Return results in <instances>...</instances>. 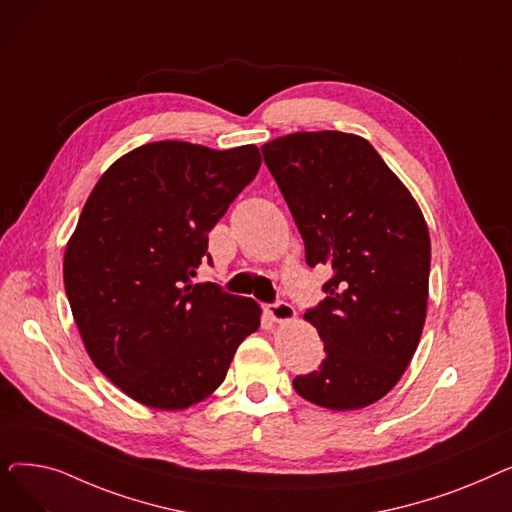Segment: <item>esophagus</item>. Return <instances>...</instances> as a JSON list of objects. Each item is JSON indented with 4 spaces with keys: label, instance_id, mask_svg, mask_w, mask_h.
I'll return each instance as SVG.
<instances>
[{
    "label": "esophagus",
    "instance_id": "34e87169",
    "mask_svg": "<svg viewBox=\"0 0 512 512\" xmlns=\"http://www.w3.org/2000/svg\"><path fill=\"white\" fill-rule=\"evenodd\" d=\"M265 313L270 315L274 321H290V319H294V309H292V305H288V303H284V301H276V303H270V305H265Z\"/></svg>",
    "mask_w": 512,
    "mask_h": 512
}]
</instances>
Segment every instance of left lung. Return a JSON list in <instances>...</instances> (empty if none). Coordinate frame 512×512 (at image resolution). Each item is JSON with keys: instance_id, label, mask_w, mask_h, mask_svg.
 I'll return each instance as SVG.
<instances>
[{"instance_id": "8db88e82", "label": "left lung", "mask_w": 512, "mask_h": 512, "mask_svg": "<svg viewBox=\"0 0 512 512\" xmlns=\"http://www.w3.org/2000/svg\"><path fill=\"white\" fill-rule=\"evenodd\" d=\"M261 151L307 265L332 270L326 299L305 313L326 359L292 386L332 411L373 405L405 373L423 332L432 261L423 213L357 134L294 132Z\"/></svg>"}]
</instances>
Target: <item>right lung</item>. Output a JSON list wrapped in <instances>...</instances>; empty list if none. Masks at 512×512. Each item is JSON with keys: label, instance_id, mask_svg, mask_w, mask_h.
I'll list each match as a JSON object with an SVG mask.
<instances>
[{"label": "right lung", "instance_id": "obj_1", "mask_svg": "<svg viewBox=\"0 0 512 512\" xmlns=\"http://www.w3.org/2000/svg\"><path fill=\"white\" fill-rule=\"evenodd\" d=\"M255 145L157 141L95 184L64 255L66 297L95 367L141 405L178 411L218 388L261 309L193 284L211 228L259 172Z\"/></svg>", "mask_w": 512, "mask_h": 512}]
</instances>
